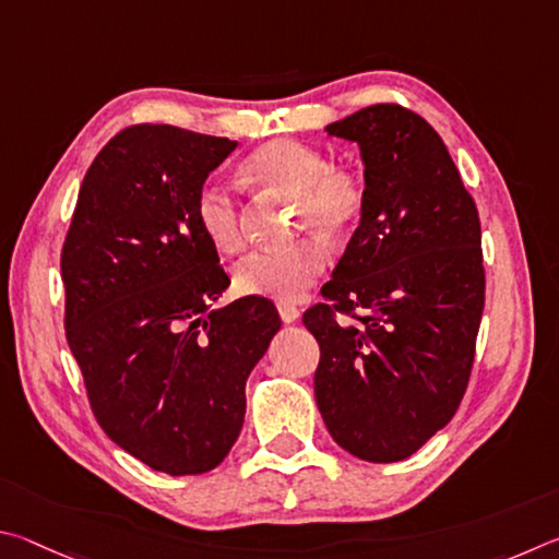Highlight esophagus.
<instances>
[{
    "label": "esophagus",
    "mask_w": 559,
    "mask_h": 559,
    "mask_svg": "<svg viewBox=\"0 0 559 559\" xmlns=\"http://www.w3.org/2000/svg\"><path fill=\"white\" fill-rule=\"evenodd\" d=\"M277 311H280V317H282V321H285V324H295V321L301 314V311L295 305H289V301H280Z\"/></svg>",
    "instance_id": "1"
}]
</instances>
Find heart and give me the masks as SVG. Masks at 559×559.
I'll return each mask as SVG.
<instances>
[{
    "instance_id": "heart-1",
    "label": "heart",
    "mask_w": 559,
    "mask_h": 559,
    "mask_svg": "<svg viewBox=\"0 0 559 559\" xmlns=\"http://www.w3.org/2000/svg\"><path fill=\"white\" fill-rule=\"evenodd\" d=\"M245 176L260 189L297 199L295 233H319L344 240L364 221L368 191L360 174L334 166L314 144L277 136L260 144L242 164ZM195 223L213 250L233 254L242 248L238 201L221 183H203L195 195ZM326 270V248L319 238H301L287 248L254 250L238 262L233 285L245 297L299 299Z\"/></svg>"
}]
</instances>
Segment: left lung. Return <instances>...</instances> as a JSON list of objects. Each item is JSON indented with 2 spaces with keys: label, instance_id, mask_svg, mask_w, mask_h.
Masks as SVG:
<instances>
[{
  "label": "left lung",
  "instance_id": "left-lung-1",
  "mask_svg": "<svg viewBox=\"0 0 559 559\" xmlns=\"http://www.w3.org/2000/svg\"><path fill=\"white\" fill-rule=\"evenodd\" d=\"M326 132L360 146L368 209L321 289L326 305L301 319L321 348L314 395L338 447L390 464L437 435L466 393L486 292L481 223L417 112L370 105Z\"/></svg>",
  "mask_w": 559,
  "mask_h": 559
}]
</instances>
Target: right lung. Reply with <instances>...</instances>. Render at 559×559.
Segmentation results:
<instances>
[{"label": "right lung", "mask_w": 559, "mask_h": 559, "mask_svg": "<svg viewBox=\"0 0 559 559\" xmlns=\"http://www.w3.org/2000/svg\"><path fill=\"white\" fill-rule=\"evenodd\" d=\"M238 142L132 124L87 169L61 252L66 338L97 425L154 472L205 474L245 419V380L282 321L230 285L195 195Z\"/></svg>", "instance_id": "add662e5"}]
</instances>
